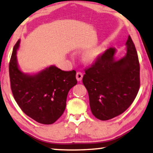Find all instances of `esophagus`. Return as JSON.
Here are the masks:
<instances>
[{
	"instance_id": "esophagus-1",
	"label": "esophagus",
	"mask_w": 153,
	"mask_h": 153,
	"mask_svg": "<svg viewBox=\"0 0 153 153\" xmlns=\"http://www.w3.org/2000/svg\"><path fill=\"white\" fill-rule=\"evenodd\" d=\"M83 76V74L82 72H77V73H76V77L77 81H81V80H82Z\"/></svg>"
}]
</instances>
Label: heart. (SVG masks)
<instances>
[{
    "label": "heart",
    "instance_id": "obj_1",
    "mask_svg": "<svg viewBox=\"0 0 153 153\" xmlns=\"http://www.w3.org/2000/svg\"><path fill=\"white\" fill-rule=\"evenodd\" d=\"M99 54V50L97 48H91L85 53V58L88 60H92L97 57Z\"/></svg>",
    "mask_w": 153,
    "mask_h": 153
}]
</instances>
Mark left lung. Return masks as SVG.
I'll list each match as a JSON object with an SVG mask.
<instances>
[{"label":"left lung","mask_w":153,"mask_h":153,"mask_svg":"<svg viewBox=\"0 0 153 153\" xmlns=\"http://www.w3.org/2000/svg\"><path fill=\"white\" fill-rule=\"evenodd\" d=\"M126 45L124 58L115 60L116 49L110 48L84 70L83 83L88 93L91 111L101 120L122 114L132 104L139 92V61L130 35Z\"/></svg>","instance_id":"8db88e82"}]
</instances>
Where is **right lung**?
I'll list each match as a JSON object with an SVG mask.
<instances>
[{"instance_id": "1", "label": "right lung", "mask_w": 153, "mask_h": 153, "mask_svg": "<svg viewBox=\"0 0 153 153\" xmlns=\"http://www.w3.org/2000/svg\"><path fill=\"white\" fill-rule=\"evenodd\" d=\"M14 45L9 65L10 87L14 98L22 111L37 123L50 125L63 114L68 92L77 83L76 71H62L55 66L37 74H23L16 62Z\"/></svg>"}]
</instances>
